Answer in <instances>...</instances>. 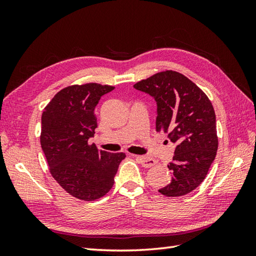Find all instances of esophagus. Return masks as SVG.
I'll use <instances>...</instances> for the list:
<instances>
[{
    "mask_svg": "<svg viewBox=\"0 0 256 256\" xmlns=\"http://www.w3.org/2000/svg\"><path fill=\"white\" fill-rule=\"evenodd\" d=\"M136 158L138 160L140 164H142V166L145 167V168L154 166L157 162V160H155L154 158H152V157H148V156H136Z\"/></svg>",
    "mask_w": 256,
    "mask_h": 256,
    "instance_id": "esophagus-1",
    "label": "esophagus"
}]
</instances>
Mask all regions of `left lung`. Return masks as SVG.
<instances>
[{"instance_id": "1", "label": "left lung", "mask_w": 256, "mask_h": 256, "mask_svg": "<svg viewBox=\"0 0 256 256\" xmlns=\"http://www.w3.org/2000/svg\"><path fill=\"white\" fill-rule=\"evenodd\" d=\"M156 102V130L176 144L168 164L172 179L160 192L167 197L192 192L204 182L218 150L216 114L208 96L184 74L162 72L134 84Z\"/></svg>"}]
</instances>
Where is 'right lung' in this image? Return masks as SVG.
<instances>
[{
  "instance_id": "right-lung-1",
  "label": "right lung",
  "mask_w": 256,
  "mask_h": 256,
  "mask_svg": "<svg viewBox=\"0 0 256 256\" xmlns=\"http://www.w3.org/2000/svg\"><path fill=\"white\" fill-rule=\"evenodd\" d=\"M114 86L86 84L64 88L42 114L40 145L55 180L74 197L96 200L110 192L126 155L98 150L88 140L96 125L94 108Z\"/></svg>"
}]
</instances>
